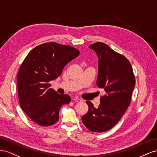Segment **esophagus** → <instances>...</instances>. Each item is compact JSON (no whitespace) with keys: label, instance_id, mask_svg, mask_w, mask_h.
<instances>
[{"label":"esophagus","instance_id":"1","mask_svg":"<svg viewBox=\"0 0 157 157\" xmlns=\"http://www.w3.org/2000/svg\"><path fill=\"white\" fill-rule=\"evenodd\" d=\"M73 100H74V101H75V102H79L82 101V100L81 99V98H78V97H74V98H73Z\"/></svg>","mask_w":157,"mask_h":157}]
</instances>
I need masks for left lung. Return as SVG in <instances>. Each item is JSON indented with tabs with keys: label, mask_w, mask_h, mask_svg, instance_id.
<instances>
[{
	"label": "left lung",
	"mask_w": 157,
	"mask_h": 157,
	"mask_svg": "<svg viewBox=\"0 0 157 157\" xmlns=\"http://www.w3.org/2000/svg\"><path fill=\"white\" fill-rule=\"evenodd\" d=\"M89 47L98 58L97 85L104 89L106 94L101 97L97 109L91 102L86 101L89 110L82 120L91 132H105L113 128L128 109L136 84L135 75L127 58L106 44L97 42Z\"/></svg>",
	"instance_id": "left-lung-1"
}]
</instances>
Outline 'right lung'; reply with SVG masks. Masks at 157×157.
I'll use <instances>...</instances> for the list:
<instances>
[{"mask_svg":"<svg viewBox=\"0 0 157 157\" xmlns=\"http://www.w3.org/2000/svg\"><path fill=\"white\" fill-rule=\"evenodd\" d=\"M79 55L74 47L50 42L35 47L25 57L17 73V93L20 107L34 122L49 126L58 122L60 109L71 97L56 93L49 82Z\"/></svg>","mask_w":157,"mask_h":157,"instance_id":"add662e5","label":"right lung"}]
</instances>
